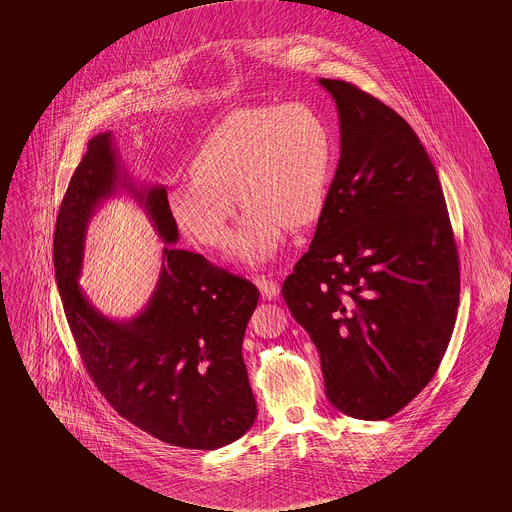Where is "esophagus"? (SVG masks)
Listing matches in <instances>:
<instances>
[{
    "label": "esophagus",
    "mask_w": 512,
    "mask_h": 512,
    "mask_svg": "<svg viewBox=\"0 0 512 512\" xmlns=\"http://www.w3.org/2000/svg\"><path fill=\"white\" fill-rule=\"evenodd\" d=\"M255 285L259 287L264 300H274L279 295L278 281H274L270 276H255Z\"/></svg>",
    "instance_id": "34e87169"
}]
</instances>
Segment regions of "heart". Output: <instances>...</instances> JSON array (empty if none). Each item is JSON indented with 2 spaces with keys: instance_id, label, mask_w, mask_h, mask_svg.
I'll return each mask as SVG.
<instances>
[{
  "instance_id": "b5f03b06",
  "label": "heart",
  "mask_w": 512,
  "mask_h": 512,
  "mask_svg": "<svg viewBox=\"0 0 512 512\" xmlns=\"http://www.w3.org/2000/svg\"><path fill=\"white\" fill-rule=\"evenodd\" d=\"M336 142L325 118L306 103L251 107L217 125L191 161V174L169 189L176 225L210 248L233 240L236 197L248 210L236 257H276L289 225L321 216L334 172Z\"/></svg>"
}]
</instances>
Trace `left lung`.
Here are the masks:
<instances>
[{"instance_id": "1", "label": "left lung", "mask_w": 512, "mask_h": 512, "mask_svg": "<svg viewBox=\"0 0 512 512\" xmlns=\"http://www.w3.org/2000/svg\"><path fill=\"white\" fill-rule=\"evenodd\" d=\"M341 154L310 251L283 298L321 355L326 398L385 420L434 377L460 302V263L437 172L398 112L345 80Z\"/></svg>"}]
</instances>
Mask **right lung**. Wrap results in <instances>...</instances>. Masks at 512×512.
<instances>
[{"label": "right lung", "instance_id": "1", "mask_svg": "<svg viewBox=\"0 0 512 512\" xmlns=\"http://www.w3.org/2000/svg\"><path fill=\"white\" fill-rule=\"evenodd\" d=\"M120 185L166 242L155 295L129 322L99 314L77 285L89 217ZM176 240L167 189H137L122 174L110 133L93 137L63 195L52 251L78 353L120 417L174 447L214 450L240 439L257 417L242 340L259 291L199 253L171 248Z\"/></svg>", "mask_w": 512, "mask_h": 512}]
</instances>
